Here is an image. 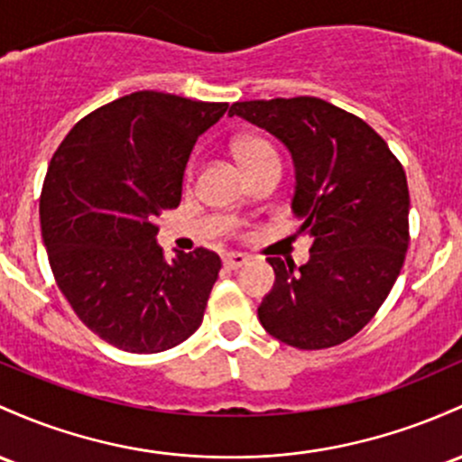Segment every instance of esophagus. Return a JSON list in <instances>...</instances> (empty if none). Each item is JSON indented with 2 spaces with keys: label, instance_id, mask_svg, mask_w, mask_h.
Segmentation results:
<instances>
[{
  "label": "esophagus",
  "instance_id": "esophagus-1",
  "mask_svg": "<svg viewBox=\"0 0 462 462\" xmlns=\"http://www.w3.org/2000/svg\"><path fill=\"white\" fill-rule=\"evenodd\" d=\"M247 261H250V256L241 254V252H230V254L223 256V265H226L227 270H239V267L245 265Z\"/></svg>",
  "mask_w": 462,
  "mask_h": 462
}]
</instances>
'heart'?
I'll list each match as a JSON object with an SVG mask.
<instances>
[{"mask_svg":"<svg viewBox=\"0 0 462 462\" xmlns=\"http://www.w3.org/2000/svg\"><path fill=\"white\" fill-rule=\"evenodd\" d=\"M235 155L245 173L258 164H265V162H278L273 146L265 138H261V135H241V138L235 142ZM190 180L192 166H189V171H186V181Z\"/></svg>","mask_w":462,"mask_h":462,"instance_id":"obj_1","label":"heart"}]
</instances>
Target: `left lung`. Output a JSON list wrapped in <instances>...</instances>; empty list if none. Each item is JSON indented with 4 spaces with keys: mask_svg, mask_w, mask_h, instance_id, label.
<instances>
[{
    "mask_svg": "<svg viewBox=\"0 0 462 462\" xmlns=\"http://www.w3.org/2000/svg\"><path fill=\"white\" fill-rule=\"evenodd\" d=\"M230 116L287 146L298 235L311 239L305 265L267 258L276 282L258 320L272 337L302 351L346 342L371 322L403 267L410 212L403 166L364 120L311 96L245 100L232 105Z\"/></svg>",
    "mask_w": 462,
    "mask_h": 462,
    "instance_id": "left-lung-1",
    "label": "left lung"
}]
</instances>
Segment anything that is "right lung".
<instances>
[{
    "label": "right lung",
    "mask_w": 462,
    "mask_h": 462,
    "mask_svg": "<svg viewBox=\"0 0 462 462\" xmlns=\"http://www.w3.org/2000/svg\"><path fill=\"white\" fill-rule=\"evenodd\" d=\"M226 111L135 91L85 116L50 162L39 204L50 267L85 327L123 351L173 348L204 320L219 254L197 247L169 263L155 235L180 206L197 138Z\"/></svg>",
    "instance_id": "obj_1"
}]
</instances>
